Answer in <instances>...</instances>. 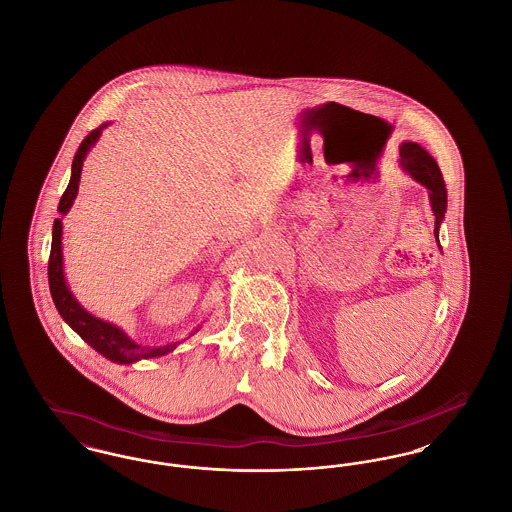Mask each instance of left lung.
I'll use <instances>...</instances> for the list:
<instances>
[{
	"mask_svg": "<svg viewBox=\"0 0 512 512\" xmlns=\"http://www.w3.org/2000/svg\"><path fill=\"white\" fill-rule=\"evenodd\" d=\"M399 163L403 167V171L409 172L416 182H420L430 195V205L436 217V242L439 245V226L445 219V211H447V190H445V182L439 171L438 163L434 161V157L424 149L418 146L416 142H403L399 147Z\"/></svg>",
	"mask_w": 512,
	"mask_h": 512,
	"instance_id": "8db88e82",
	"label": "left lung"
}]
</instances>
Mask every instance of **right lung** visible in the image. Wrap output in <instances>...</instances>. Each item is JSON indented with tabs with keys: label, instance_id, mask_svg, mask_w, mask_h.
Listing matches in <instances>:
<instances>
[{
	"label": "right lung",
	"instance_id": "right-lung-1",
	"mask_svg": "<svg viewBox=\"0 0 512 512\" xmlns=\"http://www.w3.org/2000/svg\"><path fill=\"white\" fill-rule=\"evenodd\" d=\"M111 122L101 124L96 130H92L78 147V151L74 153L73 169H71V180L69 186L65 190V194L61 195L59 207L57 211L61 213V217H65L69 213V209L73 207L74 199L78 194V184H80V174H82V165L84 159L88 155V151L96 146V142L103 132V128H107ZM63 220L55 219L53 222V234H51V253H49L48 278L49 292L53 297V303L59 311L61 318L73 328L74 332L86 341L92 349H96L99 355H103L105 359L119 363V365H132L138 363L142 359H155V357H163L167 353H171L176 349V345L180 341L167 343L161 347H147L140 345L132 338H128L126 332H122L117 324L105 322L101 318L94 317L92 313H88L74 297L73 292L67 286L65 280V272H63ZM201 326H197L190 336H194L195 332H199Z\"/></svg>",
	"mask_w": 512,
	"mask_h": 512
}]
</instances>
